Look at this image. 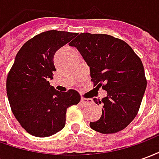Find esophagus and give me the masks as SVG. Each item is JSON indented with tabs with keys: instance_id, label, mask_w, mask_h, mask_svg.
<instances>
[{
	"instance_id": "1",
	"label": "esophagus",
	"mask_w": 159,
	"mask_h": 159,
	"mask_svg": "<svg viewBox=\"0 0 159 159\" xmlns=\"http://www.w3.org/2000/svg\"><path fill=\"white\" fill-rule=\"evenodd\" d=\"M81 102H82V104L83 105H84V106H87V105H89V104H91V100H89V99H87V98H84V97H82V99H81Z\"/></svg>"
}]
</instances>
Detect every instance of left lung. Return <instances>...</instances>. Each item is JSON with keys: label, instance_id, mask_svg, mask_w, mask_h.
Listing matches in <instances>:
<instances>
[{"label": "left lung", "instance_id": "left-lung-1", "mask_svg": "<svg viewBox=\"0 0 159 159\" xmlns=\"http://www.w3.org/2000/svg\"><path fill=\"white\" fill-rule=\"evenodd\" d=\"M90 67L93 87L107 91L102 100V115L91 122V129L101 134L124 129L136 117L147 88L143 64L123 40L106 34L81 33L70 42Z\"/></svg>", "mask_w": 159, "mask_h": 159}]
</instances>
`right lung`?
Masks as SVG:
<instances>
[{
  "mask_svg": "<svg viewBox=\"0 0 159 159\" xmlns=\"http://www.w3.org/2000/svg\"><path fill=\"white\" fill-rule=\"evenodd\" d=\"M77 33L48 30L22 46L7 78V93L12 111L24 129L36 137H48L66 125L67 108L80 102L74 89L59 92L50 85L56 70L55 52Z\"/></svg>",
  "mask_w": 159,
  "mask_h": 159,
  "instance_id": "1",
  "label": "right lung"
}]
</instances>
